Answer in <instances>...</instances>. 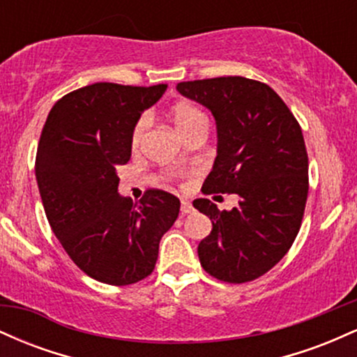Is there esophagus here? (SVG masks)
<instances>
[{"instance_id": "esophagus-1", "label": "esophagus", "mask_w": 357, "mask_h": 357, "mask_svg": "<svg viewBox=\"0 0 357 357\" xmlns=\"http://www.w3.org/2000/svg\"><path fill=\"white\" fill-rule=\"evenodd\" d=\"M192 211V204L188 199H181V213L183 215H188V213Z\"/></svg>"}]
</instances>
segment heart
Masks as SVG:
<instances>
[{
	"mask_svg": "<svg viewBox=\"0 0 357 357\" xmlns=\"http://www.w3.org/2000/svg\"><path fill=\"white\" fill-rule=\"evenodd\" d=\"M171 119H173L176 129L179 130V134L184 137L188 132L195 130L196 127L208 126V119L204 116V112L198 105L190 104V102H179L176 104L173 110H171ZM147 129V119L141 117L136 122L132 130V136H130V144H132L134 149L141 144L142 137H144V132Z\"/></svg>",
	"mask_w": 357,
	"mask_h": 357,
	"instance_id": "b5f03b06",
	"label": "heart"
}]
</instances>
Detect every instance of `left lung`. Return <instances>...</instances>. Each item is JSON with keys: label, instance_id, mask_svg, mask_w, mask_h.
Returning <instances> with one entry per match:
<instances>
[{"label": "left lung", "instance_id": "obj_1", "mask_svg": "<svg viewBox=\"0 0 357 357\" xmlns=\"http://www.w3.org/2000/svg\"><path fill=\"white\" fill-rule=\"evenodd\" d=\"M178 92L211 110L216 158L203 192H231L238 206L220 211L210 199L192 206L211 220L198 257L228 284L255 280L292 247L309 192V159L297 119L273 89L245 77L181 82Z\"/></svg>", "mask_w": 357, "mask_h": 357}]
</instances>
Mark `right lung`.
Instances as JSON below:
<instances>
[{"mask_svg":"<svg viewBox=\"0 0 357 357\" xmlns=\"http://www.w3.org/2000/svg\"><path fill=\"white\" fill-rule=\"evenodd\" d=\"M166 89L99 82L73 90L53 105L40 136L35 174L48 223L73 264L104 284L151 275L179 215L171 192L147 190L134 204L117 191L134 126Z\"/></svg>","mask_w":357,"mask_h":357,"instance_id":"obj_1","label":"right lung"}]
</instances>
